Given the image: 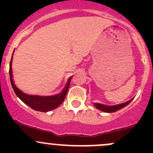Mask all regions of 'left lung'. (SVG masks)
Listing matches in <instances>:
<instances>
[{
	"label": "left lung",
	"instance_id": "left-lung-1",
	"mask_svg": "<svg viewBox=\"0 0 153 153\" xmlns=\"http://www.w3.org/2000/svg\"><path fill=\"white\" fill-rule=\"evenodd\" d=\"M132 101V99H131L129 100V101H128L127 102L124 103V104H118V105H115V106H106V105H104V104H98V103H95V104H94V106H95L97 109H99L100 110L103 111V112H114L119 110V109H122L123 107H124V106H126L127 104H129Z\"/></svg>",
	"mask_w": 153,
	"mask_h": 153
}]
</instances>
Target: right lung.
<instances>
[{"instance_id": "right-lung-1", "label": "right lung", "mask_w": 153, "mask_h": 153, "mask_svg": "<svg viewBox=\"0 0 153 153\" xmlns=\"http://www.w3.org/2000/svg\"><path fill=\"white\" fill-rule=\"evenodd\" d=\"M12 56L11 58V61L10 63V81L12 84V88L14 89V92H15L17 96L27 105L32 108L35 110L40 111V112H48L52 109H55L58 106L61 105L63 101L65 99L66 95L69 89L70 81L72 79V76L68 80V82L64 89L60 94L56 95H52V96H38V95H30L24 93L22 91L20 90L15 85L12 78Z\"/></svg>"}]
</instances>
